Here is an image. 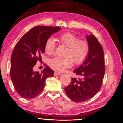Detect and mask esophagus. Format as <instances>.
<instances>
[{"instance_id":"esophagus-1","label":"esophagus","mask_w":123,"mask_h":123,"mask_svg":"<svg viewBox=\"0 0 123 123\" xmlns=\"http://www.w3.org/2000/svg\"><path fill=\"white\" fill-rule=\"evenodd\" d=\"M61 74L59 73H56V72H55L54 73V76H57V75H60Z\"/></svg>"}]
</instances>
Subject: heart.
Returning a JSON list of instances; mask_svg holds the SVG:
<instances>
[{
    "mask_svg": "<svg viewBox=\"0 0 123 123\" xmlns=\"http://www.w3.org/2000/svg\"><path fill=\"white\" fill-rule=\"evenodd\" d=\"M60 42L68 47L66 52V58L54 57L50 60L49 65L52 69L58 72H62L64 69L70 68L73 62L76 65L82 64L88 57L90 47L86 41H80V38L71 33H64L59 37ZM56 42L53 37H50L45 43V52L49 55L54 53Z\"/></svg>",
    "mask_w": 123,
    "mask_h": 123,
    "instance_id": "heart-1",
    "label": "heart"
}]
</instances>
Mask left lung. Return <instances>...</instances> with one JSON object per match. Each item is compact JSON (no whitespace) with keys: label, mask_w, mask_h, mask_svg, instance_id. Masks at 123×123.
<instances>
[{"label":"left lung","mask_w":123,"mask_h":123,"mask_svg":"<svg viewBox=\"0 0 123 123\" xmlns=\"http://www.w3.org/2000/svg\"><path fill=\"white\" fill-rule=\"evenodd\" d=\"M90 51L86 60L74 70L82 79H72L69 85L64 88L66 94L76 103L84 102L91 98L100 89L105 74V60L103 47L94 35L86 37Z\"/></svg>","instance_id":"1"}]
</instances>
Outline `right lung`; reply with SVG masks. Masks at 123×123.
Wrapping results in <instances>:
<instances>
[{
    "label": "right lung",
    "mask_w": 123,
    "mask_h": 123,
    "mask_svg": "<svg viewBox=\"0 0 123 123\" xmlns=\"http://www.w3.org/2000/svg\"><path fill=\"white\" fill-rule=\"evenodd\" d=\"M61 29L59 26H37L24 34L17 43L11 57L10 75L14 88L19 95L32 99L43 90L45 80L54 72L47 66L41 73L33 67L45 51V43L51 35Z\"/></svg>",
    "instance_id": "1"
}]
</instances>
